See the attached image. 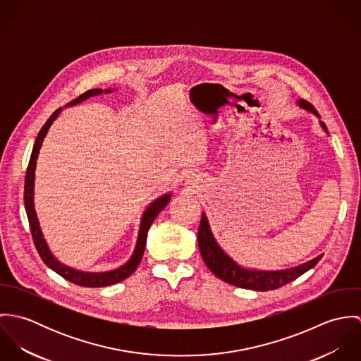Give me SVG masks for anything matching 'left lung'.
<instances>
[{"mask_svg": "<svg viewBox=\"0 0 361 361\" xmlns=\"http://www.w3.org/2000/svg\"><path fill=\"white\" fill-rule=\"evenodd\" d=\"M298 104L300 108L319 116L317 109L309 102L299 100ZM319 125L328 133L325 123L319 122ZM197 242H199V249H200L202 257L204 259L207 267L209 268V271L215 276H218L224 282L231 283L233 286L258 290V292L274 290V289H278V288L295 281L296 278H299L300 275H303L305 272L311 269L322 258V255H321L302 265H298V267H293L289 269H281V271H258V269L243 268L218 246L216 240L214 239V235L211 233L208 219H207L204 212L202 214V221H200L199 233H197Z\"/></svg>", "mask_w": 361, "mask_h": 361, "instance_id": "obj_1", "label": "left lung"}]
</instances>
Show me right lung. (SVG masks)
Segmentation results:
<instances>
[{"label": "right lung", "mask_w": 361, "mask_h": 361, "mask_svg": "<svg viewBox=\"0 0 361 361\" xmlns=\"http://www.w3.org/2000/svg\"><path fill=\"white\" fill-rule=\"evenodd\" d=\"M111 90H105V93H109ZM103 90L102 89H92L87 90L86 93H83L82 96H79L78 99H75L73 102L68 104V105H75V104L82 103L83 100L96 96V94H102ZM66 105V106H68ZM62 108H58L56 111H54L51 116L47 119V122L44 123V126L42 128V130L37 135V139L35 142L33 146V152L30 155V161L27 165V171H26V179H25V195H23V200H25V209L27 214V219H29V225H30V231H32V238L35 242V246L40 255L42 259L44 261V264L51 268L52 271H55L58 275H61L62 278H65L66 281L79 285V286H85V288H103V286H109L114 283H118L123 279H126L128 276H130L135 269L137 268V265L140 264L145 249H146V240H147V232L152 226V224L154 222L155 216L164 209V207L166 206L171 200V195H164L159 199L154 200L150 206L147 207V209L143 214L142 222H140V229H139V236H137V243H136V249L132 255L130 259L114 269V271H108V272H83V271H78L73 269L71 267H66L63 264H61L56 258L54 257L44 240V236L42 233L40 229V224L36 215V209H35V202H33V196H35V169H36V159L39 157V152L42 147V143L51 126L54 119L58 116V114L61 112Z\"/></svg>", "instance_id": "add662e5"}]
</instances>
